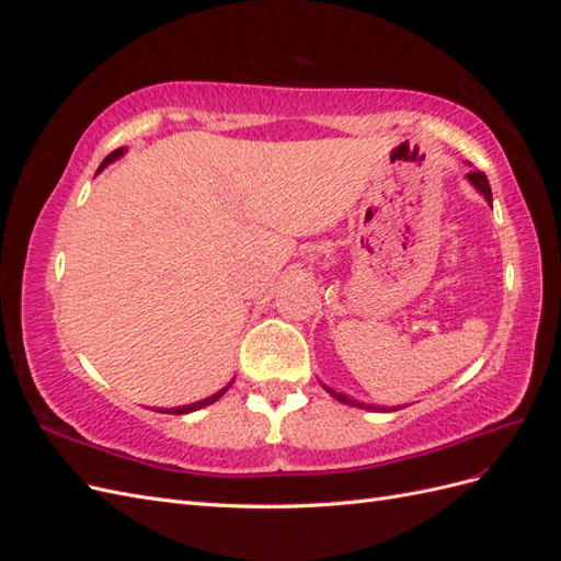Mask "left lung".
Listing matches in <instances>:
<instances>
[{"mask_svg": "<svg viewBox=\"0 0 561 561\" xmlns=\"http://www.w3.org/2000/svg\"><path fill=\"white\" fill-rule=\"evenodd\" d=\"M466 178H468V182L474 186V190H478V192H480V194L486 198V203H491V186H489V180H486V175H484L482 171H472V173H468ZM322 388H325L328 393H330L334 400L344 402V404H351V407H360V410H371V412H383V407H375V404H365V402H358V400L348 398L346 393H339V390H334V388H330V386H325V383H322ZM393 410H398V407H393ZM393 410H386V412H393Z\"/></svg>", "mask_w": 561, "mask_h": 561, "instance_id": "8db88e82", "label": "left lung"}]
</instances>
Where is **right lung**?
<instances>
[{
	"instance_id": "obj_1",
	"label": "right lung",
	"mask_w": 561,
	"mask_h": 561,
	"mask_svg": "<svg viewBox=\"0 0 561 561\" xmlns=\"http://www.w3.org/2000/svg\"><path fill=\"white\" fill-rule=\"evenodd\" d=\"M124 151L126 149H116V151H112V154L103 161V163H100V168H98V173L100 171H103V168L107 165V163H112L114 159H118V157H122L124 154ZM233 381H229L222 390H217V393L215 396H210V398H206V400H198V402H194V404H184V407H171V410H159L161 414H190V412H196V410H201V407H208V404H213V402H217L219 398H222L225 393H227V390H229V386H231Z\"/></svg>"
}]
</instances>
